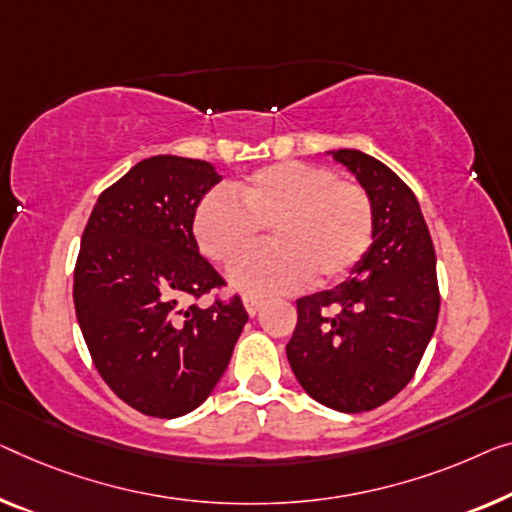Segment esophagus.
I'll return each mask as SVG.
<instances>
[{
	"label": "esophagus",
	"mask_w": 512,
	"mask_h": 512,
	"mask_svg": "<svg viewBox=\"0 0 512 512\" xmlns=\"http://www.w3.org/2000/svg\"><path fill=\"white\" fill-rule=\"evenodd\" d=\"M243 305H246V312L250 317H255L259 310H262L264 301L262 299H255V296H243Z\"/></svg>",
	"instance_id": "1"
}]
</instances>
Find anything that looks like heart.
Returning a JSON list of instances; mask_svg holds the SVG:
<instances>
[{"mask_svg": "<svg viewBox=\"0 0 512 512\" xmlns=\"http://www.w3.org/2000/svg\"><path fill=\"white\" fill-rule=\"evenodd\" d=\"M232 194L211 190L193 213V236L211 262L230 266L270 230L273 249L241 260L236 289L255 296L292 292L310 278H345L372 241V204L361 186L335 181L326 167L276 163L236 181Z\"/></svg>", "mask_w": 512, "mask_h": 512, "instance_id": "obj_1", "label": "heart"}]
</instances>
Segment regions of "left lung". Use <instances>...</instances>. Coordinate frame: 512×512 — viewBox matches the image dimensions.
I'll return each mask as SVG.
<instances>
[{
    "label": "left lung",
    "mask_w": 512,
    "mask_h": 512,
    "mask_svg": "<svg viewBox=\"0 0 512 512\" xmlns=\"http://www.w3.org/2000/svg\"><path fill=\"white\" fill-rule=\"evenodd\" d=\"M326 154L368 193L372 243L345 282L296 301L287 361L312 400L358 414L414 377L439 317L437 257L416 195L391 167L358 149Z\"/></svg>",
    "instance_id": "left-lung-1"
}]
</instances>
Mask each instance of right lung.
<instances>
[{"instance_id":"right-lung-1","label":"right lung","mask_w":512,"mask_h":512,"mask_svg":"<svg viewBox=\"0 0 512 512\" xmlns=\"http://www.w3.org/2000/svg\"><path fill=\"white\" fill-rule=\"evenodd\" d=\"M220 179L207 160L144 158L98 197L82 234L80 331L105 384L147 416L200 407L248 322L239 296L181 308L223 285L193 236L197 204Z\"/></svg>"}]
</instances>
